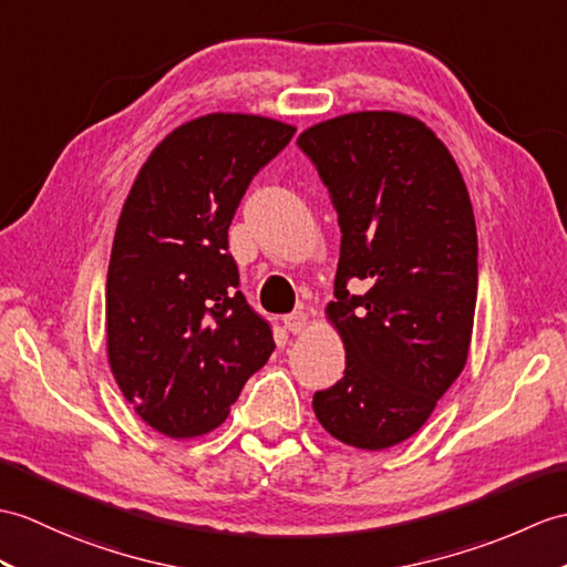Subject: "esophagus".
Listing matches in <instances>:
<instances>
[{"mask_svg": "<svg viewBox=\"0 0 567 567\" xmlns=\"http://www.w3.org/2000/svg\"><path fill=\"white\" fill-rule=\"evenodd\" d=\"M285 328H287V331L289 333H301V331H305V328H307V323H309V319H307V313L305 311H295V313H287L285 316Z\"/></svg>", "mask_w": 567, "mask_h": 567, "instance_id": "34e87169", "label": "esophagus"}]
</instances>
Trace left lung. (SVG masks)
Listing matches in <instances>:
<instances>
[{
	"label": "left lung",
	"mask_w": 567,
	"mask_h": 567,
	"mask_svg": "<svg viewBox=\"0 0 567 567\" xmlns=\"http://www.w3.org/2000/svg\"><path fill=\"white\" fill-rule=\"evenodd\" d=\"M297 144L343 234L326 316L346 377L313 393V413L336 440L379 452L423 427L466 364L478 292L471 197L450 150L413 115H338ZM350 281L365 292L350 296Z\"/></svg>",
	"instance_id": "obj_1"
}]
</instances>
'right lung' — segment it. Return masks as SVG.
Masks as SVG:
<instances>
[{
  "label": "right lung",
  "instance_id": "right-lung-1",
  "mask_svg": "<svg viewBox=\"0 0 567 567\" xmlns=\"http://www.w3.org/2000/svg\"><path fill=\"white\" fill-rule=\"evenodd\" d=\"M248 113H209L168 133L117 219L105 280L111 372L135 413L174 440L229 415L275 350L239 292L229 224L258 171L295 135Z\"/></svg>",
  "mask_w": 567,
  "mask_h": 567
}]
</instances>
